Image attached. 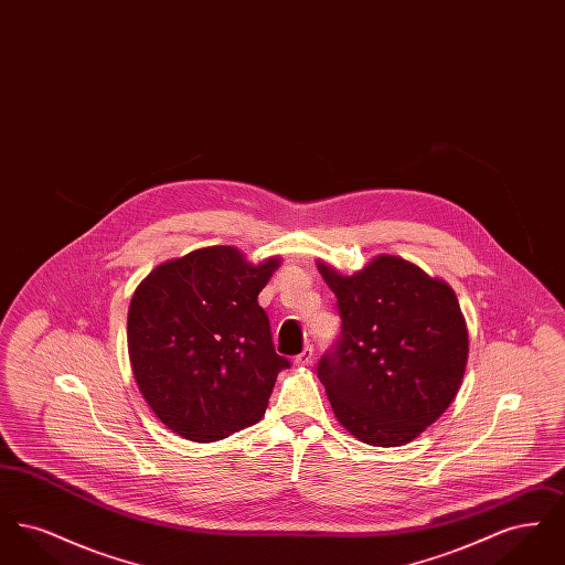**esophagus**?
I'll use <instances>...</instances> for the list:
<instances>
[{
  "label": "esophagus",
  "instance_id": "1",
  "mask_svg": "<svg viewBox=\"0 0 565 565\" xmlns=\"http://www.w3.org/2000/svg\"><path fill=\"white\" fill-rule=\"evenodd\" d=\"M313 362V348L311 345H307L305 350L300 351L298 355L295 358L296 366H300V369H305V366H309Z\"/></svg>",
  "mask_w": 565,
  "mask_h": 565
}]
</instances>
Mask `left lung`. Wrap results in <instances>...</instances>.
Listing matches in <instances>:
<instances>
[{
  "instance_id": "left-lung-1",
  "label": "left lung",
  "mask_w": 565,
  "mask_h": 565,
  "mask_svg": "<svg viewBox=\"0 0 565 565\" xmlns=\"http://www.w3.org/2000/svg\"><path fill=\"white\" fill-rule=\"evenodd\" d=\"M316 265L343 320L318 364L334 417L373 447L415 440L454 403L466 373L468 326L454 288L394 254L353 275Z\"/></svg>"
}]
</instances>
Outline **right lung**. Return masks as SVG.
Returning <instances> with one entry per match:
<instances>
[{"label":"right lung","mask_w":565,"mask_h":565,"mask_svg":"<svg viewBox=\"0 0 565 565\" xmlns=\"http://www.w3.org/2000/svg\"><path fill=\"white\" fill-rule=\"evenodd\" d=\"M281 256L258 265L235 245H207L164 260L135 288L127 345L135 383L162 424L215 443L260 422L277 373L258 295Z\"/></svg>","instance_id":"obj_1"}]
</instances>
